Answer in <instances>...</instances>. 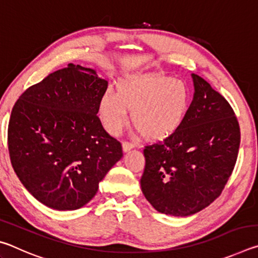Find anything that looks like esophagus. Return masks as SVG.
<instances>
[{
	"mask_svg": "<svg viewBox=\"0 0 258 258\" xmlns=\"http://www.w3.org/2000/svg\"><path fill=\"white\" fill-rule=\"evenodd\" d=\"M134 148V145L133 143H131V142H123V151L124 152H127V151H130L131 149H133Z\"/></svg>",
	"mask_w": 258,
	"mask_h": 258,
	"instance_id": "obj_1",
	"label": "esophagus"
}]
</instances>
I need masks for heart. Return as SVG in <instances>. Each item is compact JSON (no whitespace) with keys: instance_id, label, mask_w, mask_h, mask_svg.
Instances as JSON below:
<instances>
[{"instance_id":"1","label":"heart","mask_w":258,"mask_h":258,"mask_svg":"<svg viewBox=\"0 0 258 258\" xmlns=\"http://www.w3.org/2000/svg\"><path fill=\"white\" fill-rule=\"evenodd\" d=\"M99 101V116L109 133L117 135L132 121L143 137L161 140L180 127L189 110L190 90L183 81L160 75H140L117 82Z\"/></svg>"}]
</instances>
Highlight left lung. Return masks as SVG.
<instances>
[{
  "mask_svg": "<svg viewBox=\"0 0 258 258\" xmlns=\"http://www.w3.org/2000/svg\"><path fill=\"white\" fill-rule=\"evenodd\" d=\"M194 100L175 132L147 146L141 190L157 212L190 216L211 205L237 161L240 128L233 109L196 74Z\"/></svg>",
  "mask_w": 258,
  "mask_h": 258,
  "instance_id": "1",
  "label": "left lung"
}]
</instances>
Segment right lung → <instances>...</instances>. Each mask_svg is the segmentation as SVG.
I'll return each mask as SVG.
<instances>
[{"mask_svg":"<svg viewBox=\"0 0 258 258\" xmlns=\"http://www.w3.org/2000/svg\"><path fill=\"white\" fill-rule=\"evenodd\" d=\"M108 82L94 69L69 63L28 87L11 111L12 166L34 198L56 211L90 202L123 157L121 145L97 113Z\"/></svg>","mask_w":258,"mask_h":258,"instance_id":"right-lung-1","label":"right lung"}]
</instances>
